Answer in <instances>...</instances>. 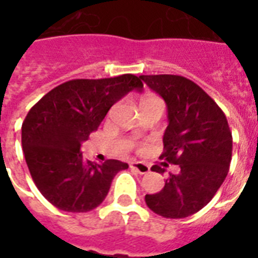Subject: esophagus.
I'll use <instances>...</instances> for the list:
<instances>
[{"label": "esophagus", "mask_w": 258, "mask_h": 258, "mask_svg": "<svg viewBox=\"0 0 258 258\" xmlns=\"http://www.w3.org/2000/svg\"><path fill=\"white\" fill-rule=\"evenodd\" d=\"M131 169L138 171L139 174H147L150 171V166L143 163V162H134V163H131Z\"/></svg>", "instance_id": "1"}]
</instances>
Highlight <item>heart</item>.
Returning a JSON list of instances; mask_svg holds the SVG:
<instances>
[{
  "label": "heart",
  "instance_id": "obj_1",
  "mask_svg": "<svg viewBox=\"0 0 258 258\" xmlns=\"http://www.w3.org/2000/svg\"><path fill=\"white\" fill-rule=\"evenodd\" d=\"M154 99H158V97L151 96V95H149V96H145V97H143V100H154Z\"/></svg>",
  "mask_w": 258,
  "mask_h": 258
}]
</instances>
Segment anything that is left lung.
Wrapping results in <instances>:
<instances>
[{
	"label": "left lung",
	"instance_id": "left-lung-1",
	"mask_svg": "<svg viewBox=\"0 0 258 258\" xmlns=\"http://www.w3.org/2000/svg\"><path fill=\"white\" fill-rule=\"evenodd\" d=\"M139 78L167 105L161 158L179 166L178 174L169 172L161 191L146 194V204L165 218H184L206 206L228 175L232 133L222 109L191 80L178 75ZM151 171L163 174L166 169L154 165Z\"/></svg>",
	"mask_w": 258,
	"mask_h": 258
}]
</instances>
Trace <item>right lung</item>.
Returning <instances> with one entry per match:
<instances>
[{"mask_svg":"<svg viewBox=\"0 0 258 258\" xmlns=\"http://www.w3.org/2000/svg\"><path fill=\"white\" fill-rule=\"evenodd\" d=\"M143 83L135 75L76 79L62 83L30 108L22 123L21 142L32 179L60 210L86 213L104 201L113 176L128 165L83 161L82 143L96 131L109 108Z\"/></svg>","mask_w":258,"mask_h":258,"instance_id":"obj_1","label":"right lung"}]
</instances>
